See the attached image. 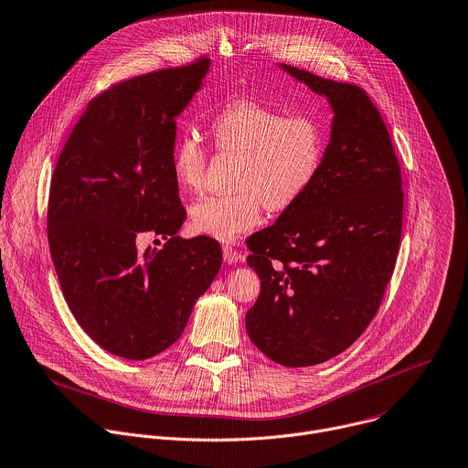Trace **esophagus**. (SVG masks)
Here are the masks:
<instances>
[{
  "instance_id": "esophagus-1",
  "label": "esophagus",
  "mask_w": 468,
  "mask_h": 468,
  "mask_svg": "<svg viewBox=\"0 0 468 468\" xmlns=\"http://www.w3.org/2000/svg\"><path fill=\"white\" fill-rule=\"evenodd\" d=\"M222 253H224V261H226L228 264H235V262L240 259V253H239L233 246H229V244L222 246Z\"/></svg>"
}]
</instances>
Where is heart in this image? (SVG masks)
Returning <instances> with one entry per match:
<instances>
[{
	"label": "heart",
	"mask_w": 468,
	"mask_h": 468,
	"mask_svg": "<svg viewBox=\"0 0 468 468\" xmlns=\"http://www.w3.org/2000/svg\"><path fill=\"white\" fill-rule=\"evenodd\" d=\"M220 152L239 154L231 195L207 197L193 206L191 224L207 237L233 242L270 211L292 207L314 184L327 148L324 122L313 113L284 115L251 99L224 104L209 122ZM171 167L184 191L202 189L207 148L191 132L175 144Z\"/></svg>",
	"instance_id": "b5f03b06"
}]
</instances>
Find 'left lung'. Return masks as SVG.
I'll use <instances>...</instances> for the list:
<instances>
[{
	"mask_svg": "<svg viewBox=\"0 0 468 468\" xmlns=\"http://www.w3.org/2000/svg\"><path fill=\"white\" fill-rule=\"evenodd\" d=\"M281 69L325 97L335 117L314 184L248 239L261 293L246 331L270 360L306 367L344 353L375 318L397 262L404 193L389 132L367 93Z\"/></svg>",
	"mask_w": 468,
	"mask_h": 468,
	"instance_id": "obj_1",
	"label": "left lung"
}]
</instances>
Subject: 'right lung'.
Masks as SVG:
<instances>
[{
  "label": "right lung",
  "instance_id": "add662e5",
  "mask_svg": "<svg viewBox=\"0 0 468 468\" xmlns=\"http://www.w3.org/2000/svg\"><path fill=\"white\" fill-rule=\"evenodd\" d=\"M209 64L152 71L91 99L51 178L48 237L64 299L97 346L126 360L169 349L222 266L217 240L176 235L186 209L171 167L176 117ZM144 232L168 242L139 252Z\"/></svg>",
  "mask_w": 468,
  "mask_h": 468
}]
</instances>
